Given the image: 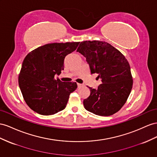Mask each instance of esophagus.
Masks as SVG:
<instances>
[{
	"mask_svg": "<svg viewBox=\"0 0 157 157\" xmlns=\"http://www.w3.org/2000/svg\"><path fill=\"white\" fill-rule=\"evenodd\" d=\"M77 86H78V87H81V86H83V84H80V83H77Z\"/></svg>",
	"mask_w": 157,
	"mask_h": 157,
	"instance_id": "1",
	"label": "esophagus"
}]
</instances>
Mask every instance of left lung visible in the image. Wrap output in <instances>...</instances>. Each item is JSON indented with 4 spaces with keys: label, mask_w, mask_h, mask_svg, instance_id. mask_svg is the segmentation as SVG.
Masks as SVG:
<instances>
[{
    "label": "left lung",
    "mask_w": 157,
    "mask_h": 157,
    "mask_svg": "<svg viewBox=\"0 0 157 157\" xmlns=\"http://www.w3.org/2000/svg\"><path fill=\"white\" fill-rule=\"evenodd\" d=\"M86 58L91 74H98L101 84L98 88L89 87L90 94L84 100L87 111L109 116L122 108L133 86L128 61L120 51L105 41H85L77 50Z\"/></svg>",
    "instance_id": "left-lung-1"
}]
</instances>
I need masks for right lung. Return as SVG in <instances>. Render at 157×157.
<instances>
[{"label":"right lung","mask_w":157,"mask_h":157,"mask_svg":"<svg viewBox=\"0 0 157 157\" xmlns=\"http://www.w3.org/2000/svg\"><path fill=\"white\" fill-rule=\"evenodd\" d=\"M80 42L44 45L29 53L22 63L18 84L28 106L41 115H53L66 107L69 95L77 88L73 82L55 79L64 70L67 55Z\"/></svg>","instance_id":"add662e5"}]
</instances>
